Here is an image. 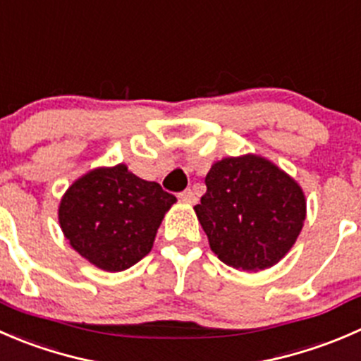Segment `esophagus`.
Instances as JSON below:
<instances>
[{
    "mask_svg": "<svg viewBox=\"0 0 361 361\" xmlns=\"http://www.w3.org/2000/svg\"><path fill=\"white\" fill-rule=\"evenodd\" d=\"M179 198L182 200V202L192 203L196 200V196H195V192L191 191V189H184V191L179 192Z\"/></svg>",
    "mask_w": 361,
    "mask_h": 361,
    "instance_id": "34e87169",
    "label": "esophagus"
}]
</instances>
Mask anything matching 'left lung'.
I'll use <instances>...</instances> for the list:
<instances>
[{
    "mask_svg": "<svg viewBox=\"0 0 361 361\" xmlns=\"http://www.w3.org/2000/svg\"><path fill=\"white\" fill-rule=\"evenodd\" d=\"M207 191L195 207L217 258L233 269L276 265L300 235L305 196L290 176L259 156L212 165Z\"/></svg>",
    "mask_w": 361,
    "mask_h": 361,
    "instance_id": "1",
    "label": "left lung"
}]
</instances>
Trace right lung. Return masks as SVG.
<instances>
[{
	"instance_id": "obj_1",
	"label": "right lung",
	"mask_w": 361,
	"mask_h": 361,
	"mask_svg": "<svg viewBox=\"0 0 361 361\" xmlns=\"http://www.w3.org/2000/svg\"><path fill=\"white\" fill-rule=\"evenodd\" d=\"M176 196L124 165L96 169L71 184L59 224L71 247L106 272H121L149 255Z\"/></svg>"
}]
</instances>
